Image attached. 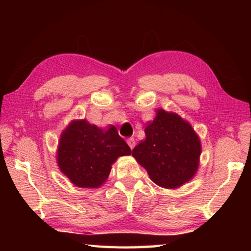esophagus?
Segmentation results:
<instances>
[{"label":"esophagus","mask_w":251,"mask_h":251,"mask_svg":"<svg viewBox=\"0 0 251 251\" xmlns=\"http://www.w3.org/2000/svg\"><path fill=\"white\" fill-rule=\"evenodd\" d=\"M126 142H127V144H128V146L130 147V150H133V148L135 147V144H136V143H135V139L130 137V138L127 139Z\"/></svg>","instance_id":"1"}]
</instances>
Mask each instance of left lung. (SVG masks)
Masks as SVG:
<instances>
[{"label": "left lung", "mask_w": 251, "mask_h": 251, "mask_svg": "<svg viewBox=\"0 0 251 251\" xmlns=\"http://www.w3.org/2000/svg\"><path fill=\"white\" fill-rule=\"evenodd\" d=\"M145 135L131 155L156 185L173 189L192 179L199 166L201 145L189 123L158 108Z\"/></svg>", "instance_id": "8db88e82"}]
</instances>
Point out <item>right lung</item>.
<instances>
[{"label": "right lung", "instance_id": "obj_1", "mask_svg": "<svg viewBox=\"0 0 251 251\" xmlns=\"http://www.w3.org/2000/svg\"><path fill=\"white\" fill-rule=\"evenodd\" d=\"M131 151L115 126L101 129L86 120L72 121L61 135L57 164L61 172L80 188H97L104 184L112 165Z\"/></svg>", "mask_w": 251, "mask_h": 251}]
</instances>
